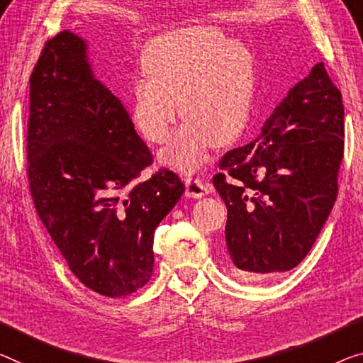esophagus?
<instances>
[{"label": "esophagus", "mask_w": 363, "mask_h": 363, "mask_svg": "<svg viewBox=\"0 0 363 363\" xmlns=\"http://www.w3.org/2000/svg\"><path fill=\"white\" fill-rule=\"evenodd\" d=\"M185 185H186V196L189 198H201L204 196L206 193L211 191V185L201 180L198 177H191L188 175L185 178Z\"/></svg>", "instance_id": "obj_1"}]
</instances>
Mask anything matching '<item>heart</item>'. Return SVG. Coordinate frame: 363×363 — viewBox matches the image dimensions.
I'll return each mask as SVG.
<instances>
[{
	"label": "heart",
	"instance_id": "b5f03b06",
	"mask_svg": "<svg viewBox=\"0 0 363 363\" xmlns=\"http://www.w3.org/2000/svg\"><path fill=\"white\" fill-rule=\"evenodd\" d=\"M146 76L131 87V120L154 144H162L180 115L186 121L160 157L194 170L208 150L227 147L242 135L255 96V61L245 43L220 30L194 26L165 33L143 55Z\"/></svg>",
	"mask_w": 363,
	"mask_h": 363
}]
</instances>
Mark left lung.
Returning <instances> with one entry per match:
<instances>
[{
    "instance_id": "left-lung-1",
    "label": "left lung",
    "mask_w": 363,
    "mask_h": 363,
    "mask_svg": "<svg viewBox=\"0 0 363 363\" xmlns=\"http://www.w3.org/2000/svg\"><path fill=\"white\" fill-rule=\"evenodd\" d=\"M344 105L325 63L289 91L261 135L219 160L213 183L227 206L232 269L248 281L294 269L337 198Z\"/></svg>"
}]
</instances>
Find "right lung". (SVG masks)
<instances>
[{"mask_svg":"<svg viewBox=\"0 0 363 363\" xmlns=\"http://www.w3.org/2000/svg\"><path fill=\"white\" fill-rule=\"evenodd\" d=\"M27 180L42 224L79 281L125 297L152 276L154 232L185 191L160 169L123 104L92 76L86 43L45 42L30 74Z\"/></svg>","mask_w":363,"mask_h":363,"instance_id":"obj_1","label":"right lung"}]
</instances>
